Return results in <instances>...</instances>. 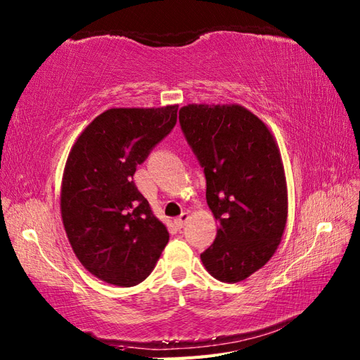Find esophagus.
<instances>
[{
  "label": "esophagus",
  "mask_w": 360,
  "mask_h": 360,
  "mask_svg": "<svg viewBox=\"0 0 360 360\" xmlns=\"http://www.w3.org/2000/svg\"><path fill=\"white\" fill-rule=\"evenodd\" d=\"M188 219H190V214L187 212H184V213H181V216H178V218L174 219V225H176L178 229H182L184 225L187 224Z\"/></svg>",
  "instance_id": "34e87169"
}]
</instances>
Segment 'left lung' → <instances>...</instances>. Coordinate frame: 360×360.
Masks as SVG:
<instances>
[{"instance_id": "1", "label": "left lung", "mask_w": 360, "mask_h": 360, "mask_svg": "<svg viewBox=\"0 0 360 360\" xmlns=\"http://www.w3.org/2000/svg\"><path fill=\"white\" fill-rule=\"evenodd\" d=\"M179 124L204 169L207 204L219 222L200 261L214 279L244 281L270 261L285 230L279 148L269 127L238 104L184 105Z\"/></svg>"}]
</instances>
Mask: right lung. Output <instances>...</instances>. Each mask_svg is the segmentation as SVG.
Instances as JSON below:
<instances>
[{
  "label": "right lung",
  "instance_id": "obj_1",
  "mask_svg": "<svg viewBox=\"0 0 360 360\" xmlns=\"http://www.w3.org/2000/svg\"><path fill=\"white\" fill-rule=\"evenodd\" d=\"M176 118L178 105L108 108L87 125L67 158L61 186L67 238L84 269L107 283L138 285L169 242L133 174Z\"/></svg>",
  "mask_w": 360,
  "mask_h": 360
}]
</instances>
